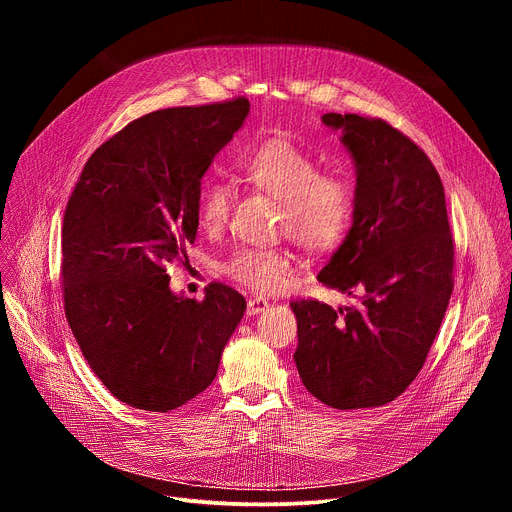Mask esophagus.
<instances>
[{"label": "esophagus", "instance_id": "obj_1", "mask_svg": "<svg viewBox=\"0 0 512 512\" xmlns=\"http://www.w3.org/2000/svg\"><path fill=\"white\" fill-rule=\"evenodd\" d=\"M267 306H269V302H267L265 298H249V302H247V314H249V316L261 314Z\"/></svg>", "mask_w": 512, "mask_h": 512}]
</instances>
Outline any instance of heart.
<instances>
[{
    "mask_svg": "<svg viewBox=\"0 0 512 512\" xmlns=\"http://www.w3.org/2000/svg\"><path fill=\"white\" fill-rule=\"evenodd\" d=\"M239 178L257 192L281 202L283 233L312 253H328L346 239L354 216V186L342 174L322 172L320 160L289 137H269L249 145L237 160ZM235 204L231 186L208 182L198 192V227L221 233ZM294 269V255L285 249L243 247L221 271L257 294L281 289Z\"/></svg>",
    "mask_w": 512,
    "mask_h": 512,
    "instance_id": "b5f03b06",
    "label": "heart"
}]
</instances>
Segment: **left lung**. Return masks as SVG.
<instances>
[{"label": "left lung", "mask_w": 512, "mask_h": 512, "mask_svg": "<svg viewBox=\"0 0 512 512\" xmlns=\"http://www.w3.org/2000/svg\"><path fill=\"white\" fill-rule=\"evenodd\" d=\"M356 166L352 227L318 279L358 308L291 302L304 387L334 409L379 407L421 371L454 289V239L440 174L383 119L326 113Z\"/></svg>", "instance_id": "8db88e82"}]
</instances>
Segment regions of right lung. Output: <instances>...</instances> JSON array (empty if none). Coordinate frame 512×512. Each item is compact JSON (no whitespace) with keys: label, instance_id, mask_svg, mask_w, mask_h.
<instances>
[{"label":"right lung","instance_id":"add662e5","mask_svg":"<svg viewBox=\"0 0 512 512\" xmlns=\"http://www.w3.org/2000/svg\"><path fill=\"white\" fill-rule=\"evenodd\" d=\"M249 115L237 97L143 115L87 160L62 223L68 326L113 397L172 411L216 377L247 302L225 283L204 300L172 294L170 263H188L200 180Z\"/></svg>","mask_w":512,"mask_h":512}]
</instances>
